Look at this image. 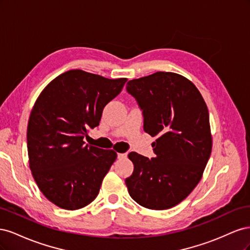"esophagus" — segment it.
I'll list each match as a JSON object with an SVG mask.
<instances>
[{"label": "esophagus", "mask_w": 250, "mask_h": 250, "mask_svg": "<svg viewBox=\"0 0 250 250\" xmlns=\"http://www.w3.org/2000/svg\"><path fill=\"white\" fill-rule=\"evenodd\" d=\"M126 157H127V153H118L119 160H125Z\"/></svg>", "instance_id": "obj_1"}]
</instances>
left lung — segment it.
Returning <instances> with one entry per match:
<instances>
[{
	"label": "left lung",
	"instance_id": "1",
	"mask_svg": "<svg viewBox=\"0 0 250 250\" xmlns=\"http://www.w3.org/2000/svg\"><path fill=\"white\" fill-rule=\"evenodd\" d=\"M143 110L144 130L155 157L128 154L134 169L125 184L131 198L150 209H168L186 199L200 181L211 152L208 110L186 77L156 72L127 83Z\"/></svg>",
	"mask_w": 250,
	"mask_h": 250
}]
</instances>
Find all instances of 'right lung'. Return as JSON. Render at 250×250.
Wrapping results in <instances>:
<instances>
[{
	"mask_svg": "<svg viewBox=\"0 0 250 250\" xmlns=\"http://www.w3.org/2000/svg\"><path fill=\"white\" fill-rule=\"evenodd\" d=\"M126 81L71 70L53 79L35 101L27 128L29 167L55 206L79 209L99 194L117 153L88 146L83 139L99 125L105 105Z\"/></svg>",
	"mask_w": 250,
	"mask_h": 250,
	"instance_id": "1",
	"label": "right lung"
}]
</instances>
